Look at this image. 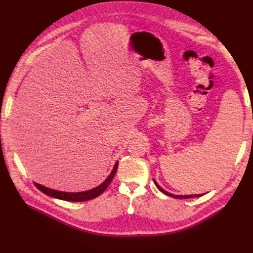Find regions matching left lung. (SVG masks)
<instances>
[{
    "label": "left lung",
    "mask_w": 253,
    "mask_h": 253,
    "mask_svg": "<svg viewBox=\"0 0 253 253\" xmlns=\"http://www.w3.org/2000/svg\"><path fill=\"white\" fill-rule=\"evenodd\" d=\"M154 183L157 186V188H158L160 191H162L163 193H165V194H167V195H169V196H172V197H175V198H194V197H200V196H202V195H200V194H196V195H174V194H171V193H168L167 191H165L163 188H160V187L157 185L156 181H154Z\"/></svg>",
    "instance_id": "obj_1"
}]
</instances>
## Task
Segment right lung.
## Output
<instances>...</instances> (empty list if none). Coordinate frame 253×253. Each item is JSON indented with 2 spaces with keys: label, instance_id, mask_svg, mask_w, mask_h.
Masks as SVG:
<instances>
[{
  "label": "right lung",
  "instance_id": "obj_1",
  "mask_svg": "<svg viewBox=\"0 0 253 253\" xmlns=\"http://www.w3.org/2000/svg\"><path fill=\"white\" fill-rule=\"evenodd\" d=\"M117 168H118V163H116V165H115L111 175L104 180V182H102L101 185L98 186L97 188H95L93 190H89V191H85V192H78V193L61 192V191H56V190H52V189L46 188L44 186H41V185H39V183H35V186L44 194L58 198V200H62V201H66V202H86V201L93 200V198L99 196L104 192L106 188L109 187L111 181L113 180L115 174H116Z\"/></svg>",
  "mask_w": 253,
  "mask_h": 253
}]
</instances>
